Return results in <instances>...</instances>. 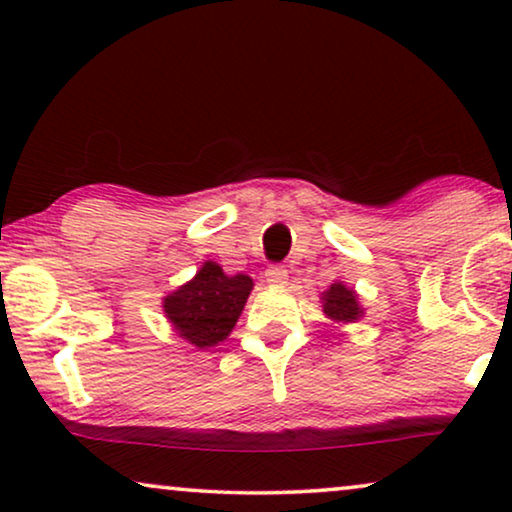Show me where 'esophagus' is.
<instances>
[{"label": "esophagus", "instance_id": "34e87169", "mask_svg": "<svg viewBox=\"0 0 512 512\" xmlns=\"http://www.w3.org/2000/svg\"><path fill=\"white\" fill-rule=\"evenodd\" d=\"M265 282L270 286H286V282H289V270L284 265H272V268L265 270Z\"/></svg>", "mask_w": 512, "mask_h": 512}]
</instances>
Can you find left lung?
<instances>
[{
    "instance_id": "obj_1",
    "label": "left lung",
    "mask_w": 512,
    "mask_h": 512,
    "mask_svg": "<svg viewBox=\"0 0 512 512\" xmlns=\"http://www.w3.org/2000/svg\"><path fill=\"white\" fill-rule=\"evenodd\" d=\"M321 300V312L326 314V319H331L333 324H354L359 321L366 310L359 303V293L349 289L345 282H333L328 289L319 296Z\"/></svg>"
}]
</instances>
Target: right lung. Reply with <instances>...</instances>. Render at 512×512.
<instances>
[{"mask_svg": "<svg viewBox=\"0 0 512 512\" xmlns=\"http://www.w3.org/2000/svg\"><path fill=\"white\" fill-rule=\"evenodd\" d=\"M254 289L249 275H226L219 263L205 261L193 279L163 298V314L172 331L188 345L216 347L233 331Z\"/></svg>", "mask_w": 512, "mask_h": 512, "instance_id": "add662e5", "label": "right lung"}]
</instances>
